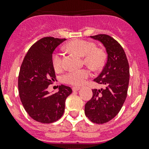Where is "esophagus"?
Wrapping results in <instances>:
<instances>
[{
  "label": "esophagus",
  "instance_id": "obj_1",
  "mask_svg": "<svg viewBox=\"0 0 149 149\" xmlns=\"http://www.w3.org/2000/svg\"><path fill=\"white\" fill-rule=\"evenodd\" d=\"M72 89H73V91H79V90L81 89V87H79V86H73V88H72Z\"/></svg>",
  "mask_w": 149,
  "mask_h": 149
}]
</instances>
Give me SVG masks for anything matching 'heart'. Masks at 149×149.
<instances>
[{
  "label": "heart",
  "mask_w": 149,
  "mask_h": 149,
  "mask_svg": "<svg viewBox=\"0 0 149 149\" xmlns=\"http://www.w3.org/2000/svg\"><path fill=\"white\" fill-rule=\"evenodd\" d=\"M66 48L75 52L81 57H84L86 64L94 68H100L104 64L106 58L102 50L96 49L95 45L91 42L84 40H75L66 45ZM52 65L55 69H60L62 66V55L55 53L52 56ZM89 73L86 70H72L63 76V81L71 85H82L88 78Z\"/></svg>",
  "instance_id": "1"
}]
</instances>
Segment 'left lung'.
Wrapping results in <instances>:
<instances>
[{
    "mask_svg": "<svg viewBox=\"0 0 149 149\" xmlns=\"http://www.w3.org/2000/svg\"><path fill=\"white\" fill-rule=\"evenodd\" d=\"M91 38L100 42L106 49L107 60L94 81L105 86L93 89L92 98L85 104V115L91 122L103 124L113 119L127 97L130 71L125 51L110 36L98 34Z\"/></svg>",
    "mask_w": 149,
    "mask_h": 149,
    "instance_id": "left-lung-1",
    "label": "left lung"
}]
</instances>
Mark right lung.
<instances>
[{"label":"right lung","mask_w":149,"mask_h":149,"mask_svg":"<svg viewBox=\"0 0 149 149\" xmlns=\"http://www.w3.org/2000/svg\"><path fill=\"white\" fill-rule=\"evenodd\" d=\"M65 39L47 37L30 47L21 66L18 86L21 102L28 115L42 123L59 120L65 111V100L72 92L69 86L61 85L51 94L48 86L55 81L52 54Z\"/></svg>","instance_id":"obj_1"}]
</instances>
